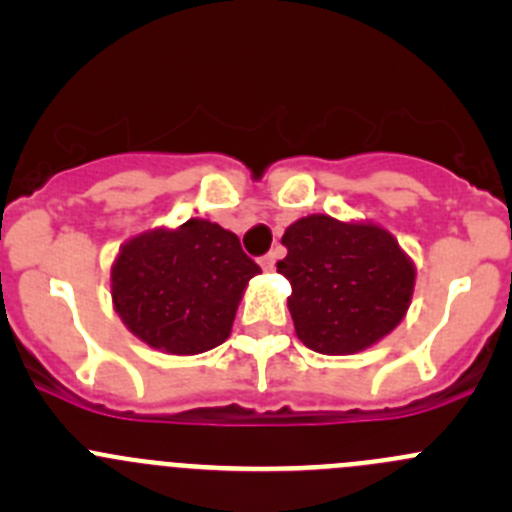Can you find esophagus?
I'll return each instance as SVG.
<instances>
[{
	"instance_id": "obj_1",
	"label": "esophagus",
	"mask_w": 512,
	"mask_h": 512,
	"mask_svg": "<svg viewBox=\"0 0 512 512\" xmlns=\"http://www.w3.org/2000/svg\"><path fill=\"white\" fill-rule=\"evenodd\" d=\"M275 260H277V252H267V255H262L260 257V265H262V270H275Z\"/></svg>"
}]
</instances>
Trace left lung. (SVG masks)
<instances>
[{"instance_id": "8db88e82", "label": "left lung", "mask_w": 512, "mask_h": 512, "mask_svg": "<svg viewBox=\"0 0 512 512\" xmlns=\"http://www.w3.org/2000/svg\"><path fill=\"white\" fill-rule=\"evenodd\" d=\"M277 272L294 332L319 354H354L384 339L404 319L414 294V262L384 227L307 215L282 235Z\"/></svg>"}]
</instances>
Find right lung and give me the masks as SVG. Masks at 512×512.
Wrapping results in <instances>:
<instances>
[{"label": "right lung", "mask_w": 512, "mask_h": 512, "mask_svg": "<svg viewBox=\"0 0 512 512\" xmlns=\"http://www.w3.org/2000/svg\"><path fill=\"white\" fill-rule=\"evenodd\" d=\"M260 265L235 232L190 218L175 230L133 237L111 267L118 317L148 347L200 354L230 337L237 304Z\"/></svg>", "instance_id": "right-lung-1"}]
</instances>
